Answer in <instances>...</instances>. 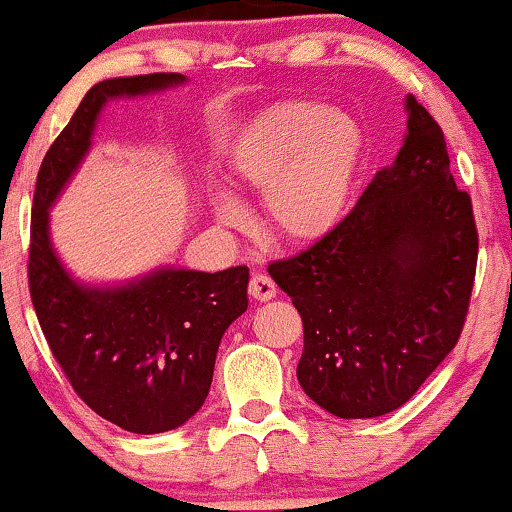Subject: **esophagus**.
I'll return each instance as SVG.
<instances>
[{
  "label": "esophagus",
  "mask_w": 512,
  "mask_h": 512,
  "mask_svg": "<svg viewBox=\"0 0 512 512\" xmlns=\"http://www.w3.org/2000/svg\"><path fill=\"white\" fill-rule=\"evenodd\" d=\"M249 296L254 300H261V303H263V300H270V298L277 296V286L268 275H263V272H256V275L251 277V282H249Z\"/></svg>",
  "instance_id": "1"
}]
</instances>
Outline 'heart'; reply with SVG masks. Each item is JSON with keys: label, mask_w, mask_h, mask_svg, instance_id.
I'll use <instances>...</instances> for the list:
<instances>
[{"label": "heart", "mask_w": 512, "mask_h": 512, "mask_svg": "<svg viewBox=\"0 0 512 512\" xmlns=\"http://www.w3.org/2000/svg\"><path fill=\"white\" fill-rule=\"evenodd\" d=\"M361 135L354 121L326 104L282 102L258 118L237 149L233 170L261 188L265 226L282 242H312L338 223L347 205ZM216 219L242 226L244 209L219 193Z\"/></svg>", "instance_id": "b5f03b06"}]
</instances>
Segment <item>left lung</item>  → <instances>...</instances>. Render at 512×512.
<instances>
[{"mask_svg":"<svg viewBox=\"0 0 512 512\" xmlns=\"http://www.w3.org/2000/svg\"><path fill=\"white\" fill-rule=\"evenodd\" d=\"M394 165L310 249L268 265L303 319L298 382L342 419L408 403L457 345L471 300L478 230L440 125L405 97Z\"/></svg>","mask_w":512,"mask_h":512,"instance_id":"obj_1","label":"left lung"}]
</instances>
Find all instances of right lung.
Listing matches in <instances>:
<instances>
[{"mask_svg":"<svg viewBox=\"0 0 512 512\" xmlns=\"http://www.w3.org/2000/svg\"><path fill=\"white\" fill-rule=\"evenodd\" d=\"M184 81L144 74L95 83L48 149L32 202L27 275L48 347L88 408L144 436L177 429L202 408L223 333L247 310V265L156 268L116 286L83 284L55 254L48 212L90 151L104 104Z\"/></svg>","mask_w":512,"mask_h":512,"instance_id":"add662e5","label":"right lung"}]
</instances>
